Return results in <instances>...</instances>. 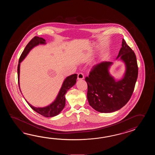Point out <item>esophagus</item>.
<instances>
[{"mask_svg":"<svg viewBox=\"0 0 155 155\" xmlns=\"http://www.w3.org/2000/svg\"><path fill=\"white\" fill-rule=\"evenodd\" d=\"M84 76L83 74H82V73H79V74H78V80H80L84 79Z\"/></svg>","mask_w":155,"mask_h":155,"instance_id":"34e87169","label":"esophagus"}]
</instances>
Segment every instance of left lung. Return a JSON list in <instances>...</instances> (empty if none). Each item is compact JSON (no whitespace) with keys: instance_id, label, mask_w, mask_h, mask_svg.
Wrapping results in <instances>:
<instances>
[{"instance_id":"8db88e82","label":"left lung","mask_w":155,"mask_h":155,"mask_svg":"<svg viewBox=\"0 0 155 155\" xmlns=\"http://www.w3.org/2000/svg\"><path fill=\"white\" fill-rule=\"evenodd\" d=\"M116 59L122 61L125 66L121 79L116 80L111 75L109 69L113 63L110 61L95 65L85 78L89 105L98 112L109 113L121 109L134 90L138 76L137 60L135 53L124 39Z\"/></svg>"}]
</instances>
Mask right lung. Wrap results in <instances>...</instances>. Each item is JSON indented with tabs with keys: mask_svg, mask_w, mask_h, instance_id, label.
Wrapping results in <instances>:
<instances>
[{
	"mask_svg": "<svg viewBox=\"0 0 155 155\" xmlns=\"http://www.w3.org/2000/svg\"><path fill=\"white\" fill-rule=\"evenodd\" d=\"M46 44V41L44 39L42 38H39L38 36H35L30 41L29 43L27 44L26 47L25 48L19 58V64L18 66V78L19 89L20 63H21L22 61L26 58V56L28 55L30 50L33 49L34 47L39 45H45ZM77 78L78 75L76 74L66 77L63 81L62 86L60 89L59 92L58 93L55 100L51 104H50L47 106L43 107H36L31 105L30 103L26 101V100L25 101L31 109L34 110L35 112L42 116L46 117H49L58 115L61 112V111L63 110L65 105V94L66 92L71 87H72L73 86L75 85V84H76Z\"/></svg>",
	"mask_w": 155,
	"mask_h": 155,
	"instance_id": "1",
	"label": "right lung"
}]
</instances>
